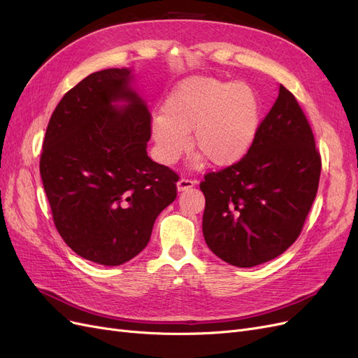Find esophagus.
<instances>
[{
    "label": "esophagus",
    "instance_id": "obj_1",
    "mask_svg": "<svg viewBox=\"0 0 358 358\" xmlns=\"http://www.w3.org/2000/svg\"><path fill=\"white\" fill-rule=\"evenodd\" d=\"M192 187H194V180H191V179H185V178L179 179V180H178V183H176V188H178V191H187V189H189V188H192Z\"/></svg>",
    "mask_w": 358,
    "mask_h": 358
}]
</instances>
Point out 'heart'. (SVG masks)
Returning <instances> with one entry per match:
<instances>
[{
	"instance_id": "b5f03b06",
	"label": "heart",
	"mask_w": 358,
	"mask_h": 358,
	"mask_svg": "<svg viewBox=\"0 0 358 358\" xmlns=\"http://www.w3.org/2000/svg\"><path fill=\"white\" fill-rule=\"evenodd\" d=\"M259 125V101L243 82L191 78L179 83L152 121L158 157L173 164L189 145L216 167L231 166L254 143Z\"/></svg>"
}]
</instances>
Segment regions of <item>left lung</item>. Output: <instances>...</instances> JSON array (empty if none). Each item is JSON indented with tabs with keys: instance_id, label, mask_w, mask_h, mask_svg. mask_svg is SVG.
I'll return each instance as SVG.
<instances>
[{
	"instance_id": "left-lung-1",
	"label": "left lung",
	"mask_w": 358,
	"mask_h": 358,
	"mask_svg": "<svg viewBox=\"0 0 358 358\" xmlns=\"http://www.w3.org/2000/svg\"><path fill=\"white\" fill-rule=\"evenodd\" d=\"M320 175L310 125L294 95L280 85L248 154L200 183L203 236L210 251L237 267L285 252L306 221Z\"/></svg>"
}]
</instances>
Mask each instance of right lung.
Returning a JSON list of instances; mask_svg holds the SVG:
<instances>
[{
  "mask_svg": "<svg viewBox=\"0 0 358 358\" xmlns=\"http://www.w3.org/2000/svg\"><path fill=\"white\" fill-rule=\"evenodd\" d=\"M131 69L90 74L52 113L40 175L61 237L85 259L119 266L146 248L179 176L148 157L150 113Z\"/></svg>",
  "mask_w": 358,
  "mask_h": 358,
  "instance_id": "1",
  "label": "right lung"
}]
</instances>
